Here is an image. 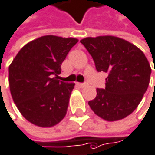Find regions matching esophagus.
Segmentation results:
<instances>
[{"label":"esophagus","instance_id":"obj_1","mask_svg":"<svg viewBox=\"0 0 155 155\" xmlns=\"http://www.w3.org/2000/svg\"><path fill=\"white\" fill-rule=\"evenodd\" d=\"M77 85L80 88H84V87L87 86V83L86 82H84V83H77Z\"/></svg>","mask_w":155,"mask_h":155}]
</instances>
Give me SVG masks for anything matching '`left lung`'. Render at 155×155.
Here are the masks:
<instances>
[{"mask_svg":"<svg viewBox=\"0 0 155 155\" xmlns=\"http://www.w3.org/2000/svg\"><path fill=\"white\" fill-rule=\"evenodd\" d=\"M81 43L91 54L97 71L108 74L106 88L97 89V97L89 106L108 121L127 117L139 105L149 85L152 70L145 54L115 36L88 37Z\"/></svg>","mask_w":155,"mask_h":155,"instance_id":"left-lung-1","label":"left lung"}]
</instances>
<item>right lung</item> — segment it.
Instances as JSON below:
<instances>
[{
  "mask_svg": "<svg viewBox=\"0 0 155 155\" xmlns=\"http://www.w3.org/2000/svg\"><path fill=\"white\" fill-rule=\"evenodd\" d=\"M77 42L75 38L41 36L25 44L10 64L13 101L31 123L49 128L65 116L74 83L58 79L66 55Z\"/></svg>",
  "mask_w": 155,
  "mask_h": 155,
  "instance_id": "obj_1",
  "label": "right lung"
}]
</instances>
